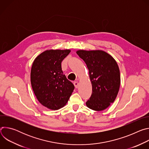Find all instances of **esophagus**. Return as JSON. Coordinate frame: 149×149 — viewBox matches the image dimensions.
I'll return each instance as SVG.
<instances>
[{"label":"esophagus","mask_w":149,"mask_h":149,"mask_svg":"<svg viewBox=\"0 0 149 149\" xmlns=\"http://www.w3.org/2000/svg\"><path fill=\"white\" fill-rule=\"evenodd\" d=\"M74 85L75 87L76 88H78V87L79 83H78V81H75V82H74Z\"/></svg>","instance_id":"34e87169"}]
</instances>
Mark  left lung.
<instances>
[{"label": "left lung", "instance_id": "left-lung-1", "mask_svg": "<svg viewBox=\"0 0 149 149\" xmlns=\"http://www.w3.org/2000/svg\"><path fill=\"white\" fill-rule=\"evenodd\" d=\"M78 55L86 62L92 84V94L87 107L102 111L113 103L120 85V70L116 60L101 50H78Z\"/></svg>", "mask_w": 149, "mask_h": 149}]
</instances>
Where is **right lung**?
<instances>
[{"label":"right lung","instance_id":"1","mask_svg":"<svg viewBox=\"0 0 149 149\" xmlns=\"http://www.w3.org/2000/svg\"><path fill=\"white\" fill-rule=\"evenodd\" d=\"M70 49H50L34 60L31 71V86L39 102L45 107L58 110L67 103L74 90V84L63 74L61 62Z\"/></svg>","mask_w":149,"mask_h":149}]
</instances>
